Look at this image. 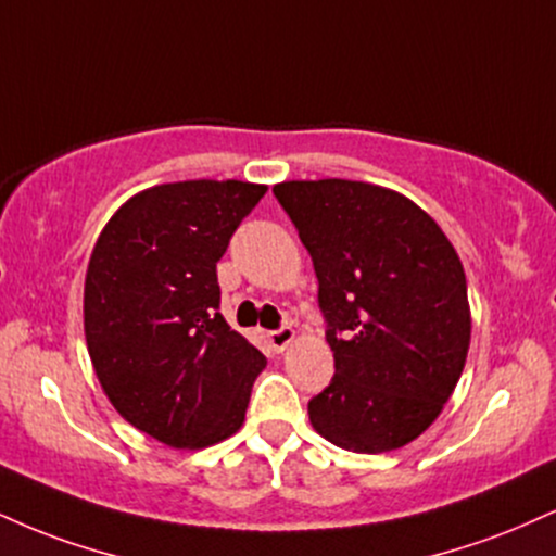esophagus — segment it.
I'll return each instance as SVG.
<instances>
[{
  "instance_id": "obj_1",
  "label": "esophagus",
  "mask_w": 556,
  "mask_h": 556,
  "mask_svg": "<svg viewBox=\"0 0 556 556\" xmlns=\"http://www.w3.org/2000/svg\"><path fill=\"white\" fill-rule=\"evenodd\" d=\"M266 339H269V346L274 352H285L287 346L292 344V339H295V331H292L290 326H282V329L266 333Z\"/></svg>"
}]
</instances>
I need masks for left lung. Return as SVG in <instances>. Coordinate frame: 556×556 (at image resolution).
Instances as JSON below:
<instances>
[{"label":"left lung","mask_w":556,"mask_h":556,"mask_svg":"<svg viewBox=\"0 0 556 556\" xmlns=\"http://www.w3.org/2000/svg\"><path fill=\"white\" fill-rule=\"evenodd\" d=\"M318 277L331 383L307 401L320 438L354 453L412 443L451 399L471 342L460 258L412 199L363 180H285Z\"/></svg>","instance_id":"left-lung-1"}]
</instances>
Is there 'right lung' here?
<instances>
[{
    "instance_id": "right-lung-1",
    "label": "right lung",
    "mask_w": 556,
    "mask_h": 556,
    "mask_svg": "<svg viewBox=\"0 0 556 556\" xmlns=\"http://www.w3.org/2000/svg\"><path fill=\"white\" fill-rule=\"evenodd\" d=\"M266 186L180 180L131 197L85 277V339L105 396L170 447L240 430L266 357L219 313L217 261Z\"/></svg>"
}]
</instances>
